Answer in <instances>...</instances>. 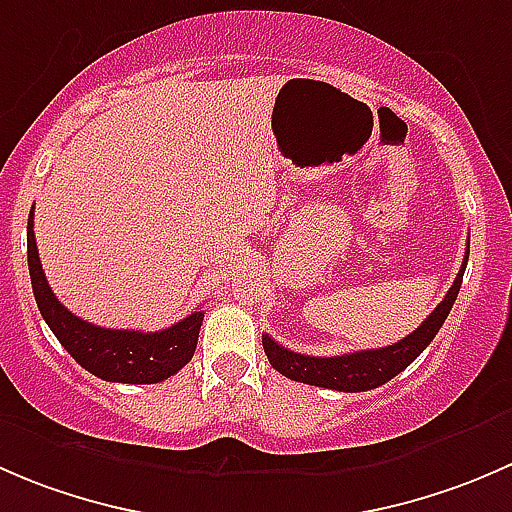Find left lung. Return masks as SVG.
<instances>
[{
	"mask_svg": "<svg viewBox=\"0 0 512 512\" xmlns=\"http://www.w3.org/2000/svg\"><path fill=\"white\" fill-rule=\"evenodd\" d=\"M468 247H471V242H468ZM468 252L471 250H466V260H463L461 272L456 275V280H453L443 302L423 319L421 327L414 329L401 342L389 344L384 349H364V352H352L342 356H309L285 349L282 344H277L275 339L265 334L262 337V347H265L267 359H270V364L282 376H287L292 381H302V384L324 386V389L334 391H349V394H354V391L379 389L381 384H386L396 374H401L433 342L438 329L443 327V322L451 314L453 302L458 297V289H461L463 272H466L468 265Z\"/></svg>",
	"mask_w": 512,
	"mask_h": 512,
	"instance_id": "left-lung-1",
	"label": "left lung"
}]
</instances>
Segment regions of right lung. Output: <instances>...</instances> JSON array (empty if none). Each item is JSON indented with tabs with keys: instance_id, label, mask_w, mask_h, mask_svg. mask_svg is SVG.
<instances>
[{
	"instance_id": "1",
	"label": "right lung",
	"mask_w": 512,
	"mask_h": 512,
	"mask_svg": "<svg viewBox=\"0 0 512 512\" xmlns=\"http://www.w3.org/2000/svg\"><path fill=\"white\" fill-rule=\"evenodd\" d=\"M27 257L32 289L41 317L54 337L86 371L103 381L118 384H158L178 374L198 347L203 312H190L178 324L160 332H136V329H106L84 322L71 314L51 292L41 270L39 250L34 240V210L27 225Z\"/></svg>"
}]
</instances>
